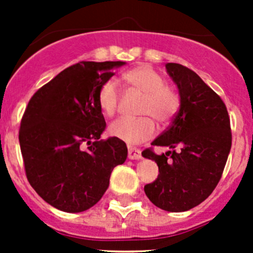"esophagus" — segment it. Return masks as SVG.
<instances>
[{"label":"esophagus","instance_id":"34e87169","mask_svg":"<svg viewBox=\"0 0 253 253\" xmlns=\"http://www.w3.org/2000/svg\"><path fill=\"white\" fill-rule=\"evenodd\" d=\"M128 158L129 159H141L142 154L141 150L138 148H133V147H128Z\"/></svg>","mask_w":253,"mask_h":253}]
</instances>
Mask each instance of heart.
Instances as JSON below:
<instances>
[{
	"label": "heart",
	"instance_id": "heart-1",
	"mask_svg": "<svg viewBox=\"0 0 253 253\" xmlns=\"http://www.w3.org/2000/svg\"><path fill=\"white\" fill-rule=\"evenodd\" d=\"M125 83L133 90L143 94L139 106V114L148 116L120 117L109 127L112 137L124 141L127 144H137L149 139L155 132V119L165 125L174 117L180 106V98L171 86L165 84L160 73L147 65L138 66L122 75ZM98 103L103 112L112 116L117 111L120 103V91L114 79H109L100 85L98 90Z\"/></svg>",
	"mask_w": 253,
	"mask_h": 253
}]
</instances>
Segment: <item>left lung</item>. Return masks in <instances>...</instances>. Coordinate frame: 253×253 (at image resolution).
<instances>
[{
    "label": "left lung",
    "mask_w": 253,
    "mask_h": 253,
    "mask_svg": "<svg viewBox=\"0 0 253 253\" xmlns=\"http://www.w3.org/2000/svg\"><path fill=\"white\" fill-rule=\"evenodd\" d=\"M165 67L177 85L180 110L152 142L171 150L162 155L152 148L142 152L159 168L144 192L160 209L186 211L208 198L220 180L231 148L230 119L220 96L197 73L178 63Z\"/></svg>",
    "instance_id": "1"
}]
</instances>
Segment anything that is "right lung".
<instances>
[{
  "instance_id": "obj_1",
  "label": "right lung",
  "mask_w": 253,
  "mask_h": 253,
  "mask_svg": "<svg viewBox=\"0 0 253 253\" xmlns=\"http://www.w3.org/2000/svg\"><path fill=\"white\" fill-rule=\"evenodd\" d=\"M122 61H82L58 73L28 103L19 128L25 175L38 195L55 208L79 213L100 201L127 147L110 137L98 90Z\"/></svg>"
}]
</instances>
